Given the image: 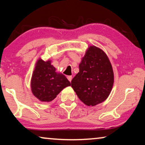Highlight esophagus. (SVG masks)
<instances>
[{
  "mask_svg": "<svg viewBox=\"0 0 145 145\" xmlns=\"http://www.w3.org/2000/svg\"><path fill=\"white\" fill-rule=\"evenodd\" d=\"M67 78H68V80H69L70 82L72 81V76H68Z\"/></svg>",
  "mask_w": 145,
  "mask_h": 145,
  "instance_id": "34e87169",
  "label": "esophagus"
}]
</instances>
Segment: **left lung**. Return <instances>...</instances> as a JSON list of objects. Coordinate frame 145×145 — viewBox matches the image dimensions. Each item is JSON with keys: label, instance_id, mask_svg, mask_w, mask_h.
I'll list each match as a JSON object with an SVG mask.
<instances>
[{"label": "left lung", "instance_id": "left-lung-1", "mask_svg": "<svg viewBox=\"0 0 145 145\" xmlns=\"http://www.w3.org/2000/svg\"><path fill=\"white\" fill-rule=\"evenodd\" d=\"M78 67L79 72L71 82L78 99L88 106L104 102L114 84L113 70L106 54L96 46H89Z\"/></svg>", "mask_w": 145, "mask_h": 145}]
</instances>
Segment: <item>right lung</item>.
Segmentation results:
<instances>
[{"mask_svg":"<svg viewBox=\"0 0 145 145\" xmlns=\"http://www.w3.org/2000/svg\"><path fill=\"white\" fill-rule=\"evenodd\" d=\"M71 86L67 77L56 72L51 61L39 58L31 80V91L41 102H49L57 97L64 88Z\"/></svg>","mask_w":145,"mask_h":145,"instance_id":"right-lung-1","label":"right lung"}]
</instances>
